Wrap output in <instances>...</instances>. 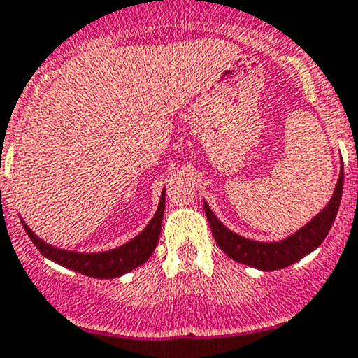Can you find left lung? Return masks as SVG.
<instances>
[{"mask_svg":"<svg viewBox=\"0 0 358 358\" xmlns=\"http://www.w3.org/2000/svg\"><path fill=\"white\" fill-rule=\"evenodd\" d=\"M345 173H339L338 185H336L333 199L329 204L322 209L320 215L310 223H306L299 232L294 236L287 237V239L280 241V243H256V241L244 239V237L237 236V234L230 232L209 209V206L204 202V211L209 220V227L213 230L216 244L227 252L236 262L244 263V265L255 266L259 270H280L286 266L292 265L303 256L312 252L313 249L319 248L326 236L329 234L333 222L338 215L339 202H341L343 194V182H345Z\"/></svg>","mask_w":358,"mask_h":358,"instance_id":"8db88e82","label":"left lung"}]
</instances>
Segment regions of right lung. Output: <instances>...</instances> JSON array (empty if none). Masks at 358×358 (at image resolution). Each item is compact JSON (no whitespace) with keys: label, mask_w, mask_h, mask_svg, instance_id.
Here are the masks:
<instances>
[{"label":"right lung","mask_w":358,"mask_h":358,"mask_svg":"<svg viewBox=\"0 0 358 358\" xmlns=\"http://www.w3.org/2000/svg\"><path fill=\"white\" fill-rule=\"evenodd\" d=\"M162 215H164V192L161 194V201H159V208L150 220L149 225L145 227L140 236L126 243L124 246L112 249L107 252H95V255H83V252L74 251H62L50 244L43 243L41 239L31 232L27 225L24 223V229L27 232L29 239L32 241L36 248L50 258L52 262L59 263V265L66 266V268L76 270L79 273H85L88 277H96V279H112V277H119L122 273L129 272V270L136 268L142 263H145L154 252L157 246L159 234H161V222Z\"/></svg>","instance_id":"obj_1"}]
</instances>
